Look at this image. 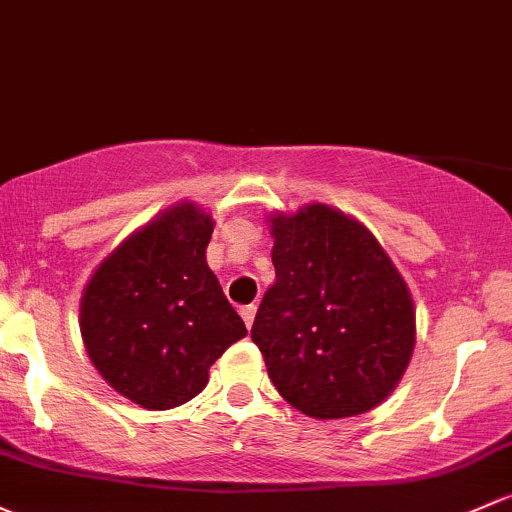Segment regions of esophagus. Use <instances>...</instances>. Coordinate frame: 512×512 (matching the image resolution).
<instances>
[{
	"label": "esophagus",
	"mask_w": 512,
	"mask_h": 512,
	"mask_svg": "<svg viewBox=\"0 0 512 512\" xmlns=\"http://www.w3.org/2000/svg\"><path fill=\"white\" fill-rule=\"evenodd\" d=\"M255 314H257L255 304H247V306H242V309H240V316H242V321H245L247 328H250L252 321H255Z\"/></svg>",
	"instance_id": "1"
}]
</instances>
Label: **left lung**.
<instances>
[{
	"instance_id": "1",
	"label": "left lung",
	"mask_w": 512,
	"mask_h": 512,
	"mask_svg": "<svg viewBox=\"0 0 512 512\" xmlns=\"http://www.w3.org/2000/svg\"><path fill=\"white\" fill-rule=\"evenodd\" d=\"M272 235L277 282L250 336L274 387L316 419L373 410L412 358L405 279L365 225L321 203L274 215Z\"/></svg>"
}]
</instances>
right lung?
Returning <instances> with one entry per match:
<instances>
[{
    "mask_svg": "<svg viewBox=\"0 0 512 512\" xmlns=\"http://www.w3.org/2000/svg\"><path fill=\"white\" fill-rule=\"evenodd\" d=\"M211 233V215L181 203L122 242L85 287L80 331L90 360L144 410L196 397L208 368L247 336L206 265Z\"/></svg>",
    "mask_w": 512,
    "mask_h": 512,
    "instance_id": "right-lung-1",
    "label": "right lung"
}]
</instances>
